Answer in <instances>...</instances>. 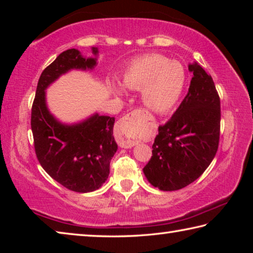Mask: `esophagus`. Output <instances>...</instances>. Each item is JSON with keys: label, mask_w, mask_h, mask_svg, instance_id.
Here are the masks:
<instances>
[{"label": "esophagus", "mask_w": 253, "mask_h": 253, "mask_svg": "<svg viewBox=\"0 0 253 253\" xmlns=\"http://www.w3.org/2000/svg\"><path fill=\"white\" fill-rule=\"evenodd\" d=\"M153 123V117L147 111L136 109L124 117L117 125L116 137L119 146L123 148H131L137 144L134 137L138 134L142 124Z\"/></svg>", "instance_id": "1"}]
</instances>
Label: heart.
<instances>
[{"mask_svg": "<svg viewBox=\"0 0 253 253\" xmlns=\"http://www.w3.org/2000/svg\"><path fill=\"white\" fill-rule=\"evenodd\" d=\"M186 83V72L181 62L163 54L152 53L136 58L126 67L123 84L134 90L142 89L144 105L155 113H166L178 101ZM110 90L123 95L124 89L111 80Z\"/></svg>", "mask_w": 253, "mask_h": 253, "instance_id": "b5f03b06", "label": "heart"}]
</instances>
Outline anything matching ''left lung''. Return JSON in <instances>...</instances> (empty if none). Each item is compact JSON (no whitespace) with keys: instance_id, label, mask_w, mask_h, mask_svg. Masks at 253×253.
Listing matches in <instances>:
<instances>
[{"instance_id":"8db88e82","label":"left lung","mask_w":253,"mask_h":253,"mask_svg":"<svg viewBox=\"0 0 253 253\" xmlns=\"http://www.w3.org/2000/svg\"><path fill=\"white\" fill-rule=\"evenodd\" d=\"M187 95L164 126L158 127L153 156L144 168L147 181L161 191L193 183L215 156L220 138V98L211 76L198 62Z\"/></svg>"}]
</instances>
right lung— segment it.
<instances>
[{
    "mask_svg": "<svg viewBox=\"0 0 253 253\" xmlns=\"http://www.w3.org/2000/svg\"><path fill=\"white\" fill-rule=\"evenodd\" d=\"M92 57L79 50L60 53L42 72L37 85L31 113L34 148L43 169L68 190L88 193L102 186L109 175V164L118 146L113 129L115 118L95 113L77 123H62L46 104V89L71 70L95 69L99 51Z\"/></svg>",
    "mask_w": 253,
    "mask_h": 253,
    "instance_id": "obj_1",
    "label": "right lung"
}]
</instances>
